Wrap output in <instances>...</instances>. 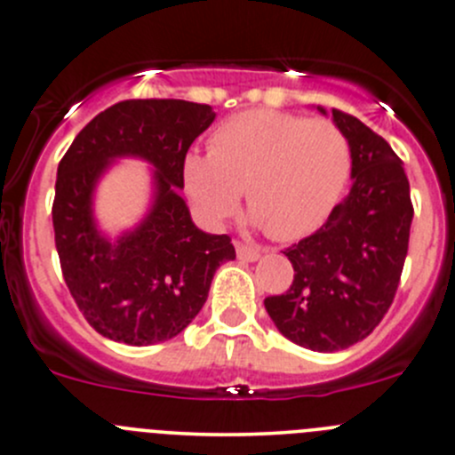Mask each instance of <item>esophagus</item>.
Wrapping results in <instances>:
<instances>
[{"label":"esophagus","mask_w":455,"mask_h":455,"mask_svg":"<svg viewBox=\"0 0 455 455\" xmlns=\"http://www.w3.org/2000/svg\"><path fill=\"white\" fill-rule=\"evenodd\" d=\"M235 251H237V257H240V259H244V261H257L261 257V253H264V251H261L259 246L242 244V242H237Z\"/></svg>","instance_id":"34e87169"}]
</instances>
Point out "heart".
Here are the masks:
<instances>
[{
  "instance_id": "obj_1",
  "label": "heart",
  "mask_w": 455,
  "mask_h": 455,
  "mask_svg": "<svg viewBox=\"0 0 455 455\" xmlns=\"http://www.w3.org/2000/svg\"><path fill=\"white\" fill-rule=\"evenodd\" d=\"M350 176V140L334 123L273 109L235 114L213 132L211 151H189L182 163L187 196L206 222H224L244 189L251 222L277 240L319 228Z\"/></svg>"
}]
</instances>
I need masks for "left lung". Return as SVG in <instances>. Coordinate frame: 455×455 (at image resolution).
<instances>
[{
    "mask_svg": "<svg viewBox=\"0 0 455 455\" xmlns=\"http://www.w3.org/2000/svg\"><path fill=\"white\" fill-rule=\"evenodd\" d=\"M332 123L352 147L350 194L319 231L283 251L295 268L292 286L264 299L279 332L315 352L346 350L380 323L396 295L414 218L410 182L387 140L339 109Z\"/></svg>",
    "mask_w": 455,
    "mask_h": 455,
    "instance_id": "obj_1",
    "label": "left lung"
}]
</instances>
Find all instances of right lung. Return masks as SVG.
Returning <instances> with one entry per match:
<instances>
[{"label":"right lung","instance_id":"obj_1","mask_svg":"<svg viewBox=\"0 0 455 455\" xmlns=\"http://www.w3.org/2000/svg\"><path fill=\"white\" fill-rule=\"evenodd\" d=\"M211 105L180 99L123 100L79 132L61 158L52 227L63 279L87 323L127 346H154L180 334L204 306L220 264L235 259L228 235L191 220L180 196L182 163L211 123ZM152 167L148 213L109 236L98 227L93 196L116 159Z\"/></svg>","mask_w":455,"mask_h":455}]
</instances>
